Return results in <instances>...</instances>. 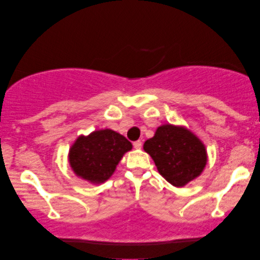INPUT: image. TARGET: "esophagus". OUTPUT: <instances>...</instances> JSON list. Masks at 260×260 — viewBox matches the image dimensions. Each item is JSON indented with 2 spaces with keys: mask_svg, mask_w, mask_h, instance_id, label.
Here are the masks:
<instances>
[{
  "mask_svg": "<svg viewBox=\"0 0 260 260\" xmlns=\"http://www.w3.org/2000/svg\"><path fill=\"white\" fill-rule=\"evenodd\" d=\"M134 148L135 149H141L142 148V141H135L134 142Z\"/></svg>",
  "mask_w": 260,
  "mask_h": 260,
  "instance_id": "34e87169",
  "label": "esophagus"
}]
</instances>
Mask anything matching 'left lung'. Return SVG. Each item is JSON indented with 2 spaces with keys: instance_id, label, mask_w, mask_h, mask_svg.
Masks as SVG:
<instances>
[{
  "instance_id": "8db88e82",
  "label": "left lung",
  "mask_w": 260,
  "mask_h": 260,
  "mask_svg": "<svg viewBox=\"0 0 260 260\" xmlns=\"http://www.w3.org/2000/svg\"><path fill=\"white\" fill-rule=\"evenodd\" d=\"M143 148L154 159L158 173L175 187L198 177L207 163L201 141L184 127L170 124L159 126Z\"/></svg>"
}]
</instances>
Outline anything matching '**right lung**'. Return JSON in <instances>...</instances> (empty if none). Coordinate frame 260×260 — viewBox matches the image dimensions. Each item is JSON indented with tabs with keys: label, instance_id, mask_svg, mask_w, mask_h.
Returning <instances> with one entry per match:
<instances>
[{
	"label": "right lung",
	"instance_id": "1",
	"mask_svg": "<svg viewBox=\"0 0 260 260\" xmlns=\"http://www.w3.org/2000/svg\"><path fill=\"white\" fill-rule=\"evenodd\" d=\"M133 144L110 129L79 137L70 150V165L78 176L93 183L104 182Z\"/></svg>",
	"mask_w": 260,
	"mask_h": 260
}]
</instances>
